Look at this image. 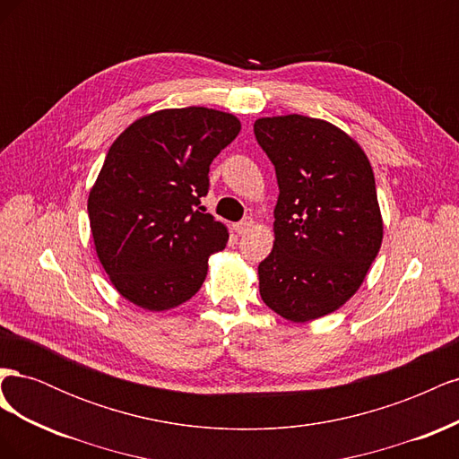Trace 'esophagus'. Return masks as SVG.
I'll list each match as a JSON object with an SVG mask.
<instances>
[{
    "mask_svg": "<svg viewBox=\"0 0 459 459\" xmlns=\"http://www.w3.org/2000/svg\"><path fill=\"white\" fill-rule=\"evenodd\" d=\"M251 228H253V220L251 218H245V220L239 221V224L233 226V230H235V233H238V235H245Z\"/></svg>",
    "mask_w": 459,
    "mask_h": 459,
    "instance_id": "34e87169",
    "label": "esophagus"
}]
</instances>
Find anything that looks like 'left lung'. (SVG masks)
Listing matches in <instances>:
<instances>
[{"mask_svg":"<svg viewBox=\"0 0 459 459\" xmlns=\"http://www.w3.org/2000/svg\"><path fill=\"white\" fill-rule=\"evenodd\" d=\"M255 135L280 186L273 248L258 264L260 297L275 314L304 324L341 308L379 253L373 170L362 147L325 120L258 118Z\"/></svg>","mask_w":459,"mask_h":459,"instance_id":"obj_1","label":"left lung"}]
</instances>
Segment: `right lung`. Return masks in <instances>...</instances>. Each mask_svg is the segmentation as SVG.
Wrapping results in <instances>:
<instances>
[{
    "instance_id": "add662e5",
    "label": "right lung",
    "mask_w": 459,
    "mask_h": 459,
    "mask_svg": "<svg viewBox=\"0 0 459 459\" xmlns=\"http://www.w3.org/2000/svg\"><path fill=\"white\" fill-rule=\"evenodd\" d=\"M239 130L221 110L164 108L110 145L90 191V228L110 283L135 307L184 304L201 289L208 256L226 248L228 228L201 212V199L211 162Z\"/></svg>"
}]
</instances>
